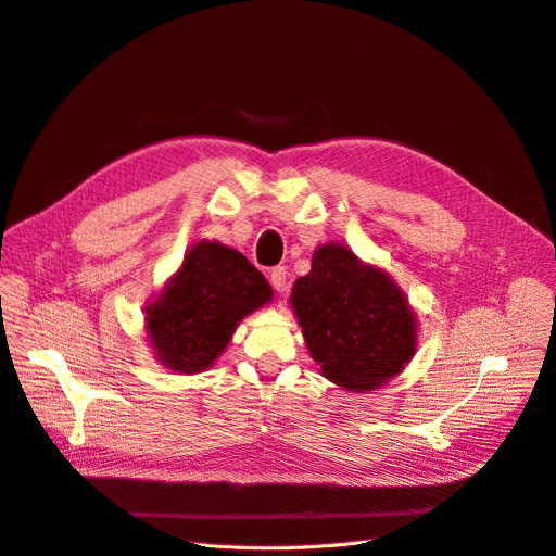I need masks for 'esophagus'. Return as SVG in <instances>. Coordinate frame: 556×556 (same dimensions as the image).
<instances>
[{
  "label": "esophagus",
  "instance_id": "obj_1",
  "mask_svg": "<svg viewBox=\"0 0 556 556\" xmlns=\"http://www.w3.org/2000/svg\"><path fill=\"white\" fill-rule=\"evenodd\" d=\"M269 280H271V287H274L276 292H285V287H287V271H285V266H276V269H271Z\"/></svg>",
  "mask_w": 556,
  "mask_h": 556
}]
</instances>
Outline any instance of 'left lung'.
I'll list each match as a JSON object with an SVG mask.
<instances>
[{"mask_svg":"<svg viewBox=\"0 0 556 556\" xmlns=\"http://www.w3.org/2000/svg\"><path fill=\"white\" fill-rule=\"evenodd\" d=\"M290 305L321 376L371 392L404 371L417 351V315L392 276L340 241L315 249Z\"/></svg>","mask_w":556,"mask_h":556,"instance_id":"left-lung-1","label":"left lung"}]
</instances>
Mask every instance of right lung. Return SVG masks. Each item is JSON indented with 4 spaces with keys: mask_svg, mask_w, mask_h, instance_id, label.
Instances as JSON below:
<instances>
[{
    "mask_svg": "<svg viewBox=\"0 0 556 556\" xmlns=\"http://www.w3.org/2000/svg\"><path fill=\"white\" fill-rule=\"evenodd\" d=\"M271 299V285L237 249L216 239L193 241L143 307L146 338L162 367L201 374L228 349L237 326Z\"/></svg>",
    "mask_w": 556,
    "mask_h": 556,
    "instance_id": "obj_1",
    "label": "right lung"
}]
</instances>
